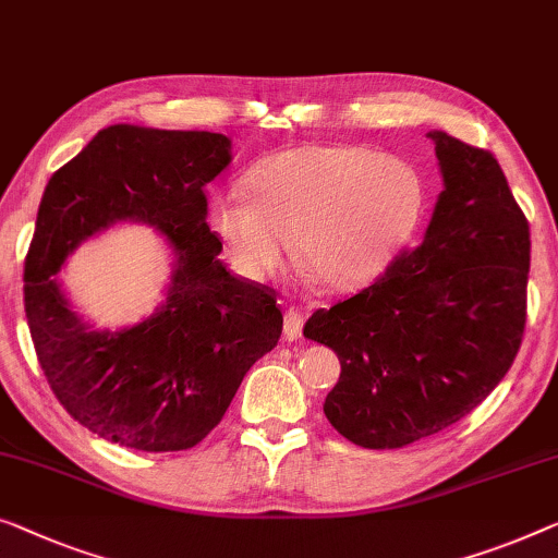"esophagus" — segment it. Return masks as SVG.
Listing matches in <instances>:
<instances>
[{"label": "esophagus", "instance_id": "34e87169", "mask_svg": "<svg viewBox=\"0 0 558 558\" xmlns=\"http://www.w3.org/2000/svg\"><path fill=\"white\" fill-rule=\"evenodd\" d=\"M303 323H305L303 311H298V307H288V311H286V326H282V330H286V338L288 340L301 338L303 336Z\"/></svg>", "mask_w": 558, "mask_h": 558}]
</instances>
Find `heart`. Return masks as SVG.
<instances>
[{"label":"heart","mask_w":558,"mask_h":558,"mask_svg":"<svg viewBox=\"0 0 558 558\" xmlns=\"http://www.w3.org/2000/svg\"><path fill=\"white\" fill-rule=\"evenodd\" d=\"M251 199L213 203V230L243 276H276L295 240L315 286L351 293L384 276L423 218V185L409 165L359 145H303L247 172Z\"/></svg>","instance_id":"heart-1"}]
</instances>
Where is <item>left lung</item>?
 <instances>
[{
    "label": "left lung",
    "mask_w": 558,
    "mask_h": 558,
    "mask_svg": "<svg viewBox=\"0 0 558 558\" xmlns=\"http://www.w3.org/2000/svg\"><path fill=\"white\" fill-rule=\"evenodd\" d=\"M444 172L421 245L307 318L340 378L328 421L363 448H401L469 415L501 384L526 328L531 232L496 157L428 132Z\"/></svg>",
    "instance_id": "left-lung-1"
}]
</instances>
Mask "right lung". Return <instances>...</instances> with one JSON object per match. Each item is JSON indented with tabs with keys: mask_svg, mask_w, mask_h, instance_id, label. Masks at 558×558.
I'll list each match as a JSON object with an SVG mask.
<instances>
[{
	"mask_svg": "<svg viewBox=\"0 0 558 558\" xmlns=\"http://www.w3.org/2000/svg\"><path fill=\"white\" fill-rule=\"evenodd\" d=\"M230 162L218 132L112 124L49 178L24 260L37 361L64 411L135 451H185L226 415L251 365L278 345L276 290L232 276L207 226V182ZM143 219L179 255L169 301L135 329H87L51 278L82 239Z\"/></svg>",
	"mask_w": 558,
	"mask_h": 558,
	"instance_id": "1",
	"label": "right lung"
}]
</instances>
